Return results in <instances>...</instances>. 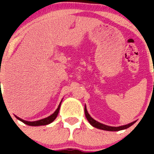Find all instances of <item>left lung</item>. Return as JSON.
<instances>
[{
    "mask_svg": "<svg viewBox=\"0 0 154 154\" xmlns=\"http://www.w3.org/2000/svg\"><path fill=\"white\" fill-rule=\"evenodd\" d=\"M85 115H86V117L87 119V120L88 121V122L90 123V125H92L93 127H96V128L100 129V130H108V131H119V130H125V129L128 128L130 127V126H132L133 124L135 123V122H132V123L128 124L127 125H124V126H121V127H109V126H106L103 125V124H100L99 122H96L94 119H93L91 116H89V114L87 112V109L85 106Z\"/></svg>",
    "mask_w": 154,
    "mask_h": 154,
    "instance_id": "8db88e82",
    "label": "left lung"
}]
</instances>
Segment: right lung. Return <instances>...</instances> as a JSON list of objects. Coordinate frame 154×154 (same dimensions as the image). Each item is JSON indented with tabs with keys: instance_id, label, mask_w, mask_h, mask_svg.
Returning <instances> with one entry per match:
<instances>
[{
	"instance_id": "add662e5",
	"label": "right lung",
	"mask_w": 154,
	"mask_h": 154,
	"mask_svg": "<svg viewBox=\"0 0 154 154\" xmlns=\"http://www.w3.org/2000/svg\"><path fill=\"white\" fill-rule=\"evenodd\" d=\"M60 105H61V102H60V105H59L58 108L57 109V110H56V111L54 112L53 113V114L51 115V116H50L49 117L45 118V119H42V120L36 121V122H27V121H24V120H23V119H20V118L17 117V116H15V117H16L17 119H18V120H20V121H21V122H22L23 123L26 124V125H29V126L46 125H48V124L51 123V122H53L54 120H55V119H56V118H57V115H58L59 111H60Z\"/></svg>"
}]
</instances>
